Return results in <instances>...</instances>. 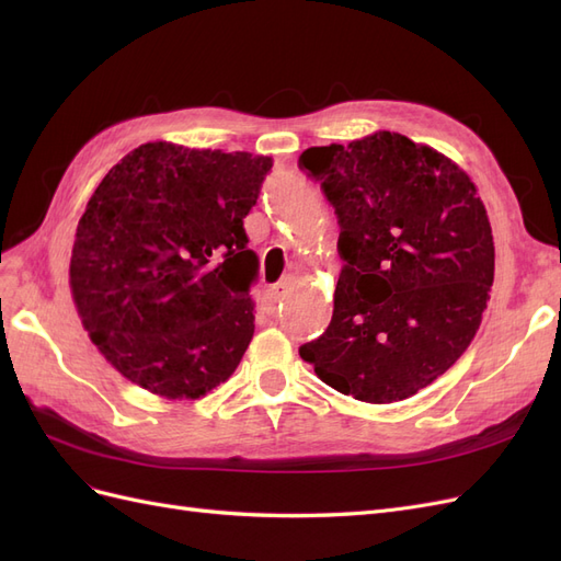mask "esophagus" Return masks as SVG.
Here are the masks:
<instances>
[{"label":"esophagus","mask_w":561,"mask_h":561,"mask_svg":"<svg viewBox=\"0 0 561 561\" xmlns=\"http://www.w3.org/2000/svg\"><path fill=\"white\" fill-rule=\"evenodd\" d=\"M287 285H290L287 280H280V283H276V285H271V287H268L271 297H274V299H280V297L285 295V290H287Z\"/></svg>","instance_id":"esophagus-1"}]
</instances>
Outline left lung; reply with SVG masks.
<instances>
[{
  "label": "left lung",
  "mask_w": 561,
  "mask_h": 561,
  "mask_svg": "<svg viewBox=\"0 0 561 561\" xmlns=\"http://www.w3.org/2000/svg\"><path fill=\"white\" fill-rule=\"evenodd\" d=\"M299 168L339 219L346 262L328 330L299 355L371 404L412 398L461 358L494 283V236L463 168L400 133L309 147Z\"/></svg>",
  "instance_id": "8db88e82"
}]
</instances>
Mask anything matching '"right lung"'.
<instances>
[{"label": "right lung", "mask_w": 561, "mask_h": 561, "mask_svg": "<svg viewBox=\"0 0 561 561\" xmlns=\"http://www.w3.org/2000/svg\"><path fill=\"white\" fill-rule=\"evenodd\" d=\"M271 165L159 140L98 184L77 227L72 299L91 342L135 386L196 400L239 367L260 266L243 219Z\"/></svg>", "instance_id": "right-lung-1"}]
</instances>
